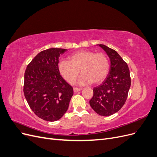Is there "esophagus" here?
I'll return each mask as SVG.
<instances>
[{"mask_svg": "<svg viewBox=\"0 0 157 157\" xmlns=\"http://www.w3.org/2000/svg\"><path fill=\"white\" fill-rule=\"evenodd\" d=\"M82 88H73V91H74V92L76 93V92L80 91V90H82Z\"/></svg>", "mask_w": 157, "mask_h": 157, "instance_id": "obj_1", "label": "esophagus"}]
</instances>
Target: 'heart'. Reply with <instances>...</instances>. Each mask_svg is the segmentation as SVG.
Masks as SVG:
<instances>
[{
  "label": "heart",
  "instance_id": "heart-1",
  "mask_svg": "<svg viewBox=\"0 0 157 157\" xmlns=\"http://www.w3.org/2000/svg\"><path fill=\"white\" fill-rule=\"evenodd\" d=\"M80 84L92 82L98 84L105 78L109 71V61L102 53H96L90 50H80L69 57V61L61 60L58 63L59 72L66 81L73 84L79 75Z\"/></svg>",
  "mask_w": 157,
  "mask_h": 157
}]
</instances>
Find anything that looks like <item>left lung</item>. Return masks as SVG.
Returning a JSON list of instances; mask_svg holds the SVG:
<instances>
[{"mask_svg": "<svg viewBox=\"0 0 157 157\" xmlns=\"http://www.w3.org/2000/svg\"><path fill=\"white\" fill-rule=\"evenodd\" d=\"M105 51L111 61L108 75L101 84L93 90L90 105L101 116H110L124 105L131 85L130 70L117 52L107 46L98 44Z\"/></svg>", "mask_w": 157, "mask_h": 157, "instance_id": "obj_1", "label": "left lung"}]
</instances>
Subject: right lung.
Segmentation results:
<instances>
[{"mask_svg": "<svg viewBox=\"0 0 157 157\" xmlns=\"http://www.w3.org/2000/svg\"><path fill=\"white\" fill-rule=\"evenodd\" d=\"M66 49L52 48L38 54L27 65L23 92L31 110L44 121L54 122L67 111L73 87L58 70L59 57Z\"/></svg>", "mask_w": 157, "mask_h": 157, "instance_id": "obj_1", "label": "right lung"}]
</instances>
